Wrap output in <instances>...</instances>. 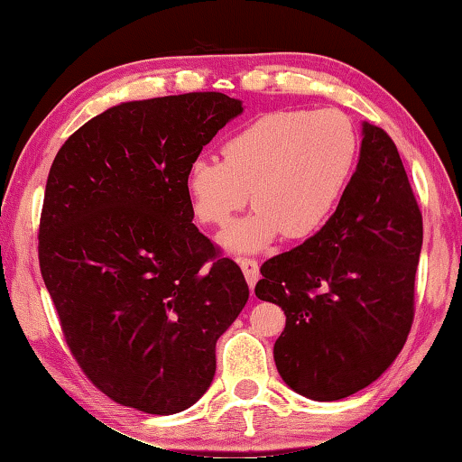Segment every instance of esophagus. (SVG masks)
Masks as SVG:
<instances>
[{
    "mask_svg": "<svg viewBox=\"0 0 462 462\" xmlns=\"http://www.w3.org/2000/svg\"><path fill=\"white\" fill-rule=\"evenodd\" d=\"M237 263L241 265V270H244V276H245V280H247L249 288L254 290L255 282L260 280V265H257L255 260H249V257H239Z\"/></svg>",
    "mask_w": 462,
    "mask_h": 462,
    "instance_id": "34e87169",
    "label": "esophagus"
}]
</instances>
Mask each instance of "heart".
Instances as JSON below:
<instances>
[{
	"mask_svg": "<svg viewBox=\"0 0 462 462\" xmlns=\"http://www.w3.org/2000/svg\"><path fill=\"white\" fill-rule=\"evenodd\" d=\"M351 119L337 109H276L237 129L221 160L194 158L184 176L202 225L221 226L247 205L255 210L221 233L236 254L268 247L280 233L302 239L328 221L357 160Z\"/></svg>",
	"mask_w": 462,
	"mask_h": 462,
	"instance_id": "obj_1",
	"label": "heart"
}]
</instances>
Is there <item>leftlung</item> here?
<instances>
[{
	"instance_id": "8db88e82",
	"label": "left lung",
	"mask_w": 462,
	"mask_h": 462,
	"mask_svg": "<svg viewBox=\"0 0 462 462\" xmlns=\"http://www.w3.org/2000/svg\"><path fill=\"white\" fill-rule=\"evenodd\" d=\"M422 213L400 152L363 124L357 170L322 229L262 265L260 300L282 306L273 359L294 392L335 402L374 383L414 322Z\"/></svg>"
}]
</instances>
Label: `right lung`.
<instances>
[{
	"instance_id": "1",
	"label": "right lung",
	"mask_w": 462,
	"mask_h": 462,
	"mask_svg": "<svg viewBox=\"0 0 462 462\" xmlns=\"http://www.w3.org/2000/svg\"><path fill=\"white\" fill-rule=\"evenodd\" d=\"M223 93L129 101L79 127L48 174L38 260L72 357L121 406L168 416L215 377L249 298L239 265L192 225L184 176L226 121Z\"/></svg>"
}]
</instances>
